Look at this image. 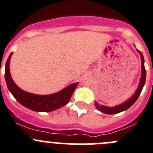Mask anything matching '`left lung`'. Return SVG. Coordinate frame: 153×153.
<instances>
[{
  "label": "left lung",
  "mask_w": 153,
  "mask_h": 153,
  "mask_svg": "<svg viewBox=\"0 0 153 153\" xmlns=\"http://www.w3.org/2000/svg\"><path fill=\"white\" fill-rule=\"evenodd\" d=\"M139 52L141 58V68H142V75H141L140 78V82L139 87H138L136 93L134 94V96L131 98V99L128 100V101H126L124 103L121 104V105H118L117 106L115 107H107L105 105H100L97 102H95V105L97 108V109H99L100 112H103L105 114H116L119 113V112H122V111H125L126 109H128V108L131 106L134 103L137 101V100L139 97L141 91H142L144 85H145L146 82V72L145 67H144V59L143 53L140 51H137Z\"/></svg>",
  "instance_id": "1"
}]
</instances>
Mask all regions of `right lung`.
<instances>
[{"label": "right lung", "mask_w": 153, "mask_h": 153, "mask_svg": "<svg viewBox=\"0 0 153 153\" xmlns=\"http://www.w3.org/2000/svg\"><path fill=\"white\" fill-rule=\"evenodd\" d=\"M13 53L10 54L5 65V81L13 96L23 106L36 112H51L59 109L69 102L78 83L72 84L62 91L51 95H37L25 92L19 88L10 73V60Z\"/></svg>", "instance_id": "right-lung-1"}]
</instances>
